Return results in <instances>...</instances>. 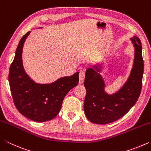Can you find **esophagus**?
I'll use <instances>...</instances> for the list:
<instances>
[{"label":"esophagus","instance_id":"esophagus-1","mask_svg":"<svg viewBox=\"0 0 151 151\" xmlns=\"http://www.w3.org/2000/svg\"><path fill=\"white\" fill-rule=\"evenodd\" d=\"M85 81V72L83 70L80 71V74H79V84L81 85L84 83Z\"/></svg>","mask_w":151,"mask_h":151}]
</instances>
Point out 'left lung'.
<instances>
[{"label": "left lung", "instance_id": "left-lung-1", "mask_svg": "<svg viewBox=\"0 0 151 151\" xmlns=\"http://www.w3.org/2000/svg\"><path fill=\"white\" fill-rule=\"evenodd\" d=\"M130 40L134 48L133 65L127 81L118 91L112 93H108L105 91L106 84L101 75L104 68L103 61L86 70L84 85L86 94L84 111L91 122L106 124L121 119L139 99L144 72L142 45L137 37Z\"/></svg>", "mask_w": 151, "mask_h": 151}]
</instances>
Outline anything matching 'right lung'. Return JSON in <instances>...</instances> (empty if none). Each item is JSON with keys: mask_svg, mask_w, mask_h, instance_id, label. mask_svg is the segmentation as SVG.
<instances>
[{"mask_svg": "<svg viewBox=\"0 0 151 151\" xmlns=\"http://www.w3.org/2000/svg\"><path fill=\"white\" fill-rule=\"evenodd\" d=\"M30 33L24 35L19 43L10 66L9 81L12 99L20 113L33 121L43 122L58 115L66 94L78 85L79 73L50 83H36L25 71L22 63V49Z\"/></svg>", "mask_w": 151, "mask_h": 151, "instance_id": "right-lung-1", "label": "right lung"}]
</instances>
